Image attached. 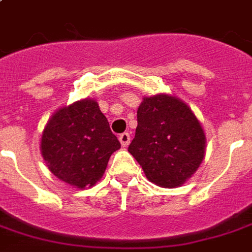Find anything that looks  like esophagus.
I'll return each mask as SVG.
<instances>
[{"label":"esophagus","instance_id":"obj_1","mask_svg":"<svg viewBox=\"0 0 252 252\" xmlns=\"http://www.w3.org/2000/svg\"><path fill=\"white\" fill-rule=\"evenodd\" d=\"M119 141H120V144H122L123 147H128L130 143V134L128 133V132H124V133H122L119 136Z\"/></svg>","mask_w":252,"mask_h":252}]
</instances>
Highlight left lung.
Segmentation results:
<instances>
[{
	"instance_id": "left-lung-1",
	"label": "left lung",
	"mask_w": 252,
	"mask_h": 252,
	"mask_svg": "<svg viewBox=\"0 0 252 252\" xmlns=\"http://www.w3.org/2000/svg\"><path fill=\"white\" fill-rule=\"evenodd\" d=\"M205 133L191 109L169 95L144 97L128 152L151 182L177 188L198 169L205 156Z\"/></svg>"
}]
</instances>
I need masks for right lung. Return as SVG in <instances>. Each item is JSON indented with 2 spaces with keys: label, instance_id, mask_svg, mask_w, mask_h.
<instances>
[{
  "label": "right lung",
  "instance_id": "right-lung-1",
  "mask_svg": "<svg viewBox=\"0 0 252 252\" xmlns=\"http://www.w3.org/2000/svg\"><path fill=\"white\" fill-rule=\"evenodd\" d=\"M119 148L108 120L91 99L57 111L42 134V155L51 173L79 189L100 180Z\"/></svg>",
  "mask_w": 252,
  "mask_h": 252
}]
</instances>
